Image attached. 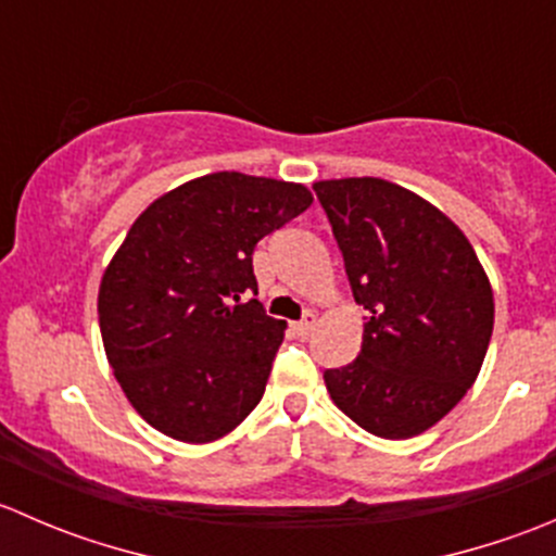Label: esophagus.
<instances>
[{
    "label": "esophagus",
    "mask_w": 556,
    "mask_h": 556,
    "mask_svg": "<svg viewBox=\"0 0 556 556\" xmlns=\"http://www.w3.org/2000/svg\"><path fill=\"white\" fill-rule=\"evenodd\" d=\"M314 325H317V314L309 312L304 319H301V323H295L293 328H295V333H299V336H309L314 330Z\"/></svg>",
    "instance_id": "1"
}]
</instances>
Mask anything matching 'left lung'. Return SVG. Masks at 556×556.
<instances>
[{
  "label": "left lung",
  "mask_w": 556,
  "mask_h": 556,
  "mask_svg": "<svg viewBox=\"0 0 556 556\" xmlns=\"http://www.w3.org/2000/svg\"><path fill=\"white\" fill-rule=\"evenodd\" d=\"M368 323L361 355L328 368L336 406L379 439L433 428L476 382L495 299L465 233L430 201L379 177L314 182Z\"/></svg>",
  "instance_id": "obj_1"
}]
</instances>
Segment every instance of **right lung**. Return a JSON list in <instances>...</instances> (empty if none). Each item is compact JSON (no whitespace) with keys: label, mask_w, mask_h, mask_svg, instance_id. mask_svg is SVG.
<instances>
[{"label":"right lung","mask_w":556,"mask_h":556,"mask_svg":"<svg viewBox=\"0 0 556 556\" xmlns=\"http://www.w3.org/2000/svg\"><path fill=\"white\" fill-rule=\"evenodd\" d=\"M299 182L215 172L155 199L99 285L106 361L139 417L210 444L261 403L285 319L257 299L252 252L309 210Z\"/></svg>","instance_id":"add662e5"}]
</instances>
